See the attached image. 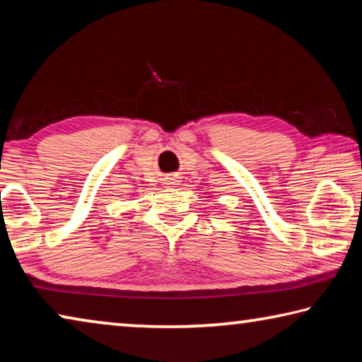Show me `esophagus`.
Listing matches in <instances>:
<instances>
[{
  "label": "esophagus",
  "instance_id": "esophagus-1",
  "mask_svg": "<svg viewBox=\"0 0 362 362\" xmlns=\"http://www.w3.org/2000/svg\"><path fill=\"white\" fill-rule=\"evenodd\" d=\"M166 183H168V185H175L177 180H174L173 177H169V179H168V182H166Z\"/></svg>",
  "mask_w": 362,
  "mask_h": 362
}]
</instances>
